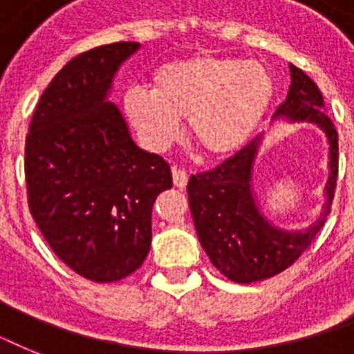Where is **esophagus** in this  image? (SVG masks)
Masks as SVG:
<instances>
[{"instance_id": "1", "label": "esophagus", "mask_w": 354, "mask_h": 354, "mask_svg": "<svg viewBox=\"0 0 354 354\" xmlns=\"http://www.w3.org/2000/svg\"><path fill=\"white\" fill-rule=\"evenodd\" d=\"M172 182H174V187L185 189V185H187V182H189L187 171H183V169H178V167H174V169H172Z\"/></svg>"}]
</instances>
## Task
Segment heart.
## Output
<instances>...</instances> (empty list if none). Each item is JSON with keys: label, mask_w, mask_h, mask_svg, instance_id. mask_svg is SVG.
Instances as JSON below:
<instances>
[{"label": "heart", "mask_w": 354, "mask_h": 354, "mask_svg": "<svg viewBox=\"0 0 354 354\" xmlns=\"http://www.w3.org/2000/svg\"><path fill=\"white\" fill-rule=\"evenodd\" d=\"M152 88H130L124 112L152 150H165L187 118L191 141L205 156L224 158L246 143L274 95V82L257 62L198 57L172 60L156 69Z\"/></svg>", "instance_id": "1"}]
</instances>
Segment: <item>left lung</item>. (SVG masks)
I'll return each mask as SVG.
<instances>
[{"label":"left lung","instance_id":"1","mask_svg":"<svg viewBox=\"0 0 354 354\" xmlns=\"http://www.w3.org/2000/svg\"><path fill=\"white\" fill-rule=\"evenodd\" d=\"M288 95L275 118L316 122L329 141V180L324 215L305 232H283L259 211L252 193V169L259 139L213 171L193 174L187 183L189 207L196 235L215 268L235 283H255L281 274L296 263L324 227L338 180V132L325 113L322 91L314 80L290 64Z\"/></svg>","mask_w":354,"mask_h":354}]
</instances>
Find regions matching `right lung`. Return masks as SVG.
<instances>
[{
  "label": "right lung",
  "mask_w": 354,
  "mask_h": 354,
  "mask_svg": "<svg viewBox=\"0 0 354 354\" xmlns=\"http://www.w3.org/2000/svg\"><path fill=\"white\" fill-rule=\"evenodd\" d=\"M138 49V41H115L71 58L41 93L25 139L30 215L57 257L95 283L143 264L152 205L172 187L169 163L133 143L106 99Z\"/></svg>",
  "instance_id": "add662e5"
}]
</instances>
